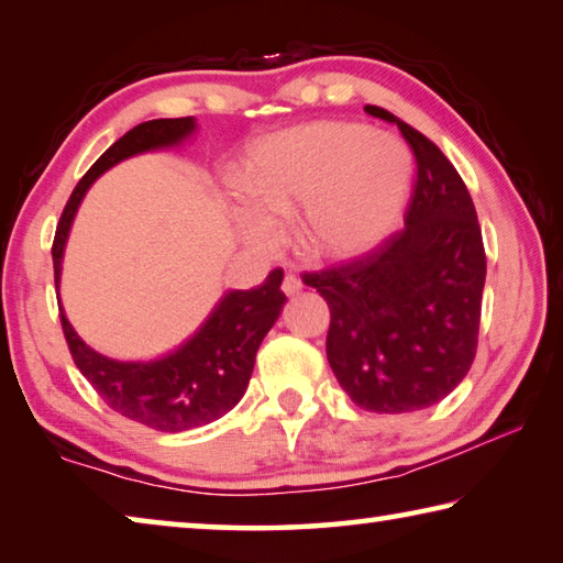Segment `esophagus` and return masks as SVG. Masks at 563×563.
Returning a JSON list of instances; mask_svg holds the SVG:
<instances>
[{
	"label": "esophagus",
	"instance_id": "1",
	"mask_svg": "<svg viewBox=\"0 0 563 563\" xmlns=\"http://www.w3.org/2000/svg\"><path fill=\"white\" fill-rule=\"evenodd\" d=\"M302 290V283L295 278V275H285V280H283V292L285 295H298Z\"/></svg>",
	"mask_w": 563,
	"mask_h": 563
}]
</instances>
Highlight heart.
I'll return each instance as SVG.
<instances>
[{
    "instance_id": "heart-1",
    "label": "heart",
    "mask_w": 563,
    "mask_h": 563,
    "mask_svg": "<svg viewBox=\"0 0 563 563\" xmlns=\"http://www.w3.org/2000/svg\"><path fill=\"white\" fill-rule=\"evenodd\" d=\"M238 184L258 213L251 223L258 241L273 238L265 218L302 208V245L318 258L347 261L395 225L407 201L409 156L399 141L362 123L320 121L255 146Z\"/></svg>"
}]
</instances>
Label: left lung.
<instances>
[{
    "mask_svg": "<svg viewBox=\"0 0 563 563\" xmlns=\"http://www.w3.org/2000/svg\"><path fill=\"white\" fill-rule=\"evenodd\" d=\"M415 156L405 228L355 258L302 273L330 308L328 362L352 402L379 415L440 402L470 373L487 253L470 190L440 146L383 107Z\"/></svg>",
    "mask_w": 563,
    "mask_h": 563,
    "instance_id": "obj_1",
    "label": "left lung"
}]
</instances>
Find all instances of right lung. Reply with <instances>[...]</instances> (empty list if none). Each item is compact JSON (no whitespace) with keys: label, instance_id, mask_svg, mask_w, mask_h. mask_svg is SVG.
Wrapping results in <instances>:
<instances>
[{"label":"right lung","instance_id":"right-lung-1","mask_svg":"<svg viewBox=\"0 0 563 563\" xmlns=\"http://www.w3.org/2000/svg\"><path fill=\"white\" fill-rule=\"evenodd\" d=\"M194 129L190 117L144 121L103 151L76 184L56 225L52 245L54 283H59L64 243L74 213L93 180L133 154L178 144ZM280 283L283 271L275 268L258 288L228 292L184 347L154 362H117L99 355L76 335L64 312L62 330L74 365L113 412L158 432H184L223 417L243 397L255 352L288 300Z\"/></svg>","mask_w":563,"mask_h":563}]
</instances>
